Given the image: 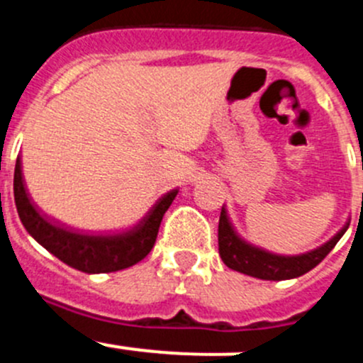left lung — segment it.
I'll use <instances>...</instances> for the list:
<instances>
[{
	"instance_id": "1",
	"label": "left lung",
	"mask_w": 363,
	"mask_h": 363,
	"mask_svg": "<svg viewBox=\"0 0 363 363\" xmlns=\"http://www.w3.org/2000/svg\"><path fill=\"white\" fill-rule=\"evenodd\" d=\"M347 227H350V221L328 242L312 252L293 257L277 255V253H269L266 250L248 245L245 239L239 238L228 221L227 211L221 207L220 223H218V250H220V257L225 266L230 269L260 280H289L314 269L332 252Z\"/></svg>"
}]
</instances>
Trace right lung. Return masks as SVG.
<instances>
[{
  "label": "right lung",
  "instance_id": "right-lung-1",
  "mask_svg": "<svg viewBox=\"0 0 363 363\" xmlns=\"http://www.w3.org/2000/svg\"><path fill=\"white\" fill-rule=\"evenodd\" d=\"M177 191L179 189H172L161 196L143 220L129 230L106 235L86 234L51 221L31 203L24 188L19 157L13 172V199L28 234L67 266L83 273H111L145 259L156 242L161 220Z\"/></svg>",
  "mask_w": 363,
  "mask_h": 363
}]
</instances>
